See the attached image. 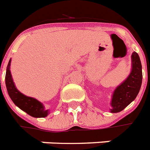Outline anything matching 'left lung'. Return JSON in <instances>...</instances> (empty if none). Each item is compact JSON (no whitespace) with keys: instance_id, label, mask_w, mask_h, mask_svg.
I'll return each instance as SVG.
<instances>
[{"instance_id":"8db88e82","label":"left lung","mask_w":150,"mask_h":150,"mask_svg":"<svg viewBox=\"0 0 150 150\" xmlns=\"http://www.w3.org/2000/svg\"><path fill=\"white\" fill-rule=\"evenodd\" d=\"M132 68L128 77L114 90L111 101L110 112H119L123 110L136 98L142 81V64L139 55L134 52L131 55Z\"/></svg>"}]
</instances>
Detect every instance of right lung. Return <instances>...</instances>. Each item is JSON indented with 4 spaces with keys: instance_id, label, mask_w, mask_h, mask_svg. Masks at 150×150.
Here are the masks:
<instances>
[{
    "instance_id": "obj_1",
    "label": "right lung",
    "mask_w": 150,
    "mask_h": 150,
    "mask_svg": "<svg viewBox=\"0 0 150 150\" xmlns=\"http://www.w3.org/2000/svg\"><path fill=\"white\" fill-rule=\"evenodd\" d=\"M10 64H11V60H9L8 64L7 67L5 84H6L8 95L11 100L20 109L24 111L25 112H27L28 115L33 117L39 118V117L47 116L49 114V111L45 109V107L42 103L35 98L25 96L17 90L11 77V71H10Z\"/></svg>"
}]
</instances>
